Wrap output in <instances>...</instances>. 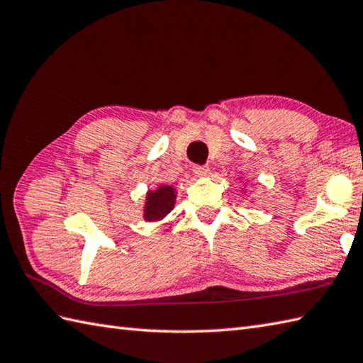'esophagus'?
<instances>
[{
	"label": "esophagus",
	"instance_id": "esophagus-1",
	"mask_svg": "<svg viewBox=\"0 0 363 363\" xmlns=\"http://www.w3.org/2000/svg\"><path fill=\"white\" fill-rule=\"evenodd\" d=\"M192 171H194V174L197 177H206L209 174V167L208 166H199V164H196L194 167H192Z\"/></svg>",
	"mask_w": 363,
	"mask_h": 363
}]
</instances>
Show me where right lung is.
<instances>
[{"label":"right lung","mask_w":363,"mask_h":363,"mask_svg":"<svg viewBox=\"0 0 363 363\" xmlns=\"http://www.w3.org/2000/svg\"><path fill=\"white\" fill-rule=\"evenodd\" d=\"M175 194L171 186H161L157 191H150L147 194L146 208H144V217L146 220H158L164 217L174 206Z\"/></svg>","instance_id":"obj_1"}]
</instances>
